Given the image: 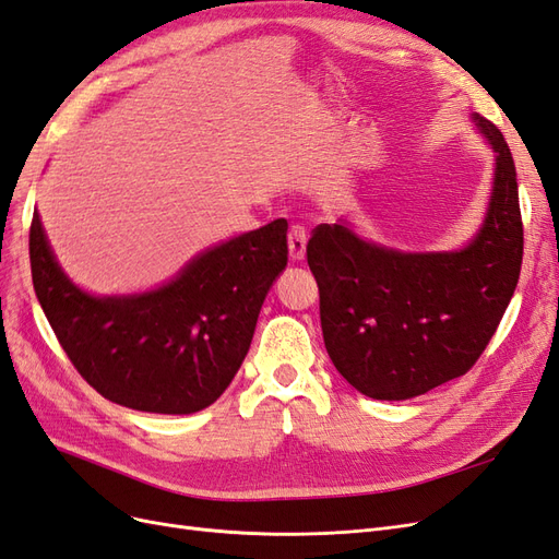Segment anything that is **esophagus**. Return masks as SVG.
I'll return each instance as SVG.
<instances>
[{"instance_id":"34e87169","label":"esophagus","mask_w":559,"mask_h":559,"mask_svg":"<svg viewBox=\"0 0 559 559\" xmlns=\"http://www.w3.org/2000/svg\"><path fill=\"white\" fill-rule=\"evenodd\" d=\"M306 247H308V230H306V226L294 224L289 228V257L294 261L306 259Z\"/></svg>"}]
</instances>
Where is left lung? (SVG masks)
Returning <instances> with one entry per match:
<instances>
[{"label":"left lung","mask_w":559,"mask_h":559,"mask_svg":"<svg viewBox=\"0 0 559 559\" xmlns=\"http://www.w3.org/2000/svg\"><path fill=\"white\" fill-rule=\"evenodd\" d=\"M473 121L497 151L495 189L473 242L450 253H403L319 224L308 265L333 366L354 389L403 401L473 368L499 326L522 265V214L511 148L495 123Z\"/></svg>","instance_id":"obj_1"}]
</instances>
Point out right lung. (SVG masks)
<instances>
[{
	"mask_svg": "<svg viewBox=\"0 0 559 559\" xmlns=\"http://www.w3.org/2000/svg\"><path fill=\"white\" fill-rule=\"evenodd\" d=\"M286 218L202 253L160 289L95 298L64 277L35 212L32 284L79 376L142 413L207 408L242 366L265 294L289 261Z\"/></svg>",
	"mask_w": 559,
	"mask_h": 559,
	"instance_id": "add662e5",
	"label": "right lung"
}]
</instances>
